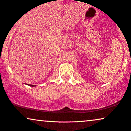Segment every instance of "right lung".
Segmentation results:
<instances>
[{
    "mask_svg": "<svg viewBox=\"0 0 131 131\" xmlns=\"http://www.w3.org/2000/svg\"><path fill=\"white\" fill-rule=\"evenodd\" d=\"M29 86H35L34 85H32V84H28Z\"/></svg>",
    "mask_w": 131,
    "mask_h": 131,
    "instance_id": "add662e5",
    "label": "right lung"
}]
</instances>
